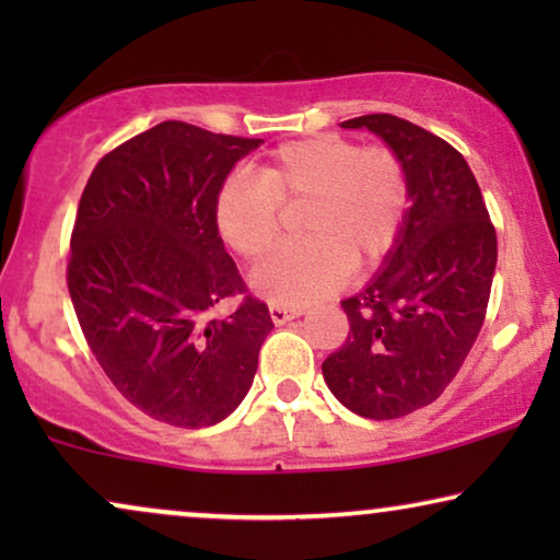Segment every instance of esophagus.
<instances>
[{"instance_id":"34e87169","label":"esophagus","mask_w":560,"mask_h":560,"mask_svg":"<svg viewBox=\"0 0 560 560\" xmlns=\"http://www.w3.org/2000/svg\"><path fill=\"white\" fill-rule=\"evenodd\" d=\"M298 316H301V311H290V308H285V305H270V318L275 326H285V324H290V320H295Z\"/></svg>"}]
</instances>
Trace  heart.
<instances>
[{"instance_id":"b5f03b06","label":"heart","mask_w":560,"mask_h":560,"mask_svg":"<svg viewBox=\"0 0 560 560\" xmlns=\"http://www.w3.org/2000/svg\"><path fill=\"white\" fill-rule=\"evenodd\" d=\"M301 242L252 272V288L275 305L303 308L331 295L351 272H372L400 242L410 190L400 158L341 135H313L272 150L255 180L229 175L213 196V226L244 262L275 247L280 209Z\"/></svg>"}]
</instances>
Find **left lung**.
<instances>
[{"label":"left lung","mask_w":560,"mask_h":560,"mask_svg":"<svg viewBox=\"0 0 560 560\" xmlns=\"http://www.w3.org/2000/svg\"><path fill=\"white\" fill-rule=\"evenodd\" d=\"M341 127L389 144L408 173L410 209L385 267L341 301L349 336L320 370L351 412L393 420L439 400L462 370L487 316L497 234L471 167L446 140L393 114Z\"/></svg>","instance_id":"1"}]
</instances>
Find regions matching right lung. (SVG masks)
<instances>
[{"label": "right lung", "instance_id": "1", "mask_svg": "<svg viewBox=\"0 0 560 560\" xmlns=\"http://www.w3.org/2000/svg\"><path fill=\"white\" fill-rule=\"evenodd\" d=\"M259 142L160 121L106 152L83 188L66 275L75 318L112 385L160 423L234 412L272 331L213 226V196Z\"/></svg>", "mask_w": 560, "mask_h": 560}]
</instances>
